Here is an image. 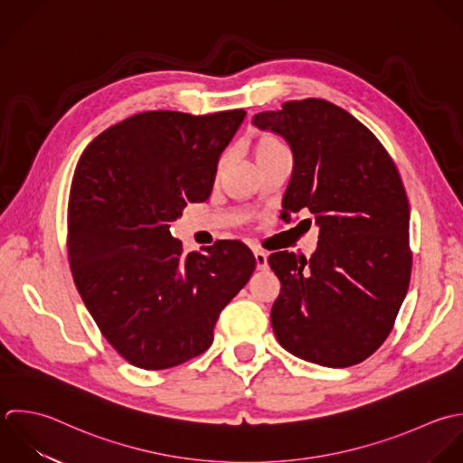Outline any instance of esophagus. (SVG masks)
<instances>
[{
  "label": "esophagus",
  "instance_id": "1",
  "mask_svg": "<svg viewBox=\"0 0 463 463\" xmlns=\"http://www.w3.org/2000/svg\"><path fill=\"white\" fill-rule=\"evenodd\" d=\"M254 258H256V269L258 270L269 269V260H267V254L263 250H254Z\"/></svg>",
  "mask_w": 463,
  "mask_h": 463
}]
</instances>
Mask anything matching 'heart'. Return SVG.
Instances as JSON below:
<instances>
[{"mask_svg": "<svg viewBox=\"0 0 463 463\" xmlns=\"http://www.w3.org/2000/svg\"><path fill=\"white\" fill-rule=\"evenodd\" d=\"M285 153H288L287 147L276 137H270V135L260 137L254 144V160H256V164L269 162V160H272L276 156H281Z\"/></svg>", "mask_w": 463, "mask_h": 463, "instance_id": "1", "label": "heart"}]
</instances>
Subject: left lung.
<instances>
[{"instance_id": "8db88e82", "label": "left lung", "mask_w": 463, "mask_h": 463, "mask_svg": "<svg viewBox=\"0 0 463 463\" xmlns=\"http://www.w3.org/2000/svg\"><path fill=\"white\" fill-rule=\"evenodd\" d=\"M252 122L294 153L281 218L308 209L319 225L310 260L269 256L281 281L274 334L308 363L359 364L390 335L410 287V202L399 169L361 120L325 99L288 100Z\"/></svg>"}]
</instances>
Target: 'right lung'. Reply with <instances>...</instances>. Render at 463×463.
Segmentation results:
<instances>
[{
    "label": "right lung",
    "mask_w": 463,
    "mask_h": 463,
    "mask_svg": "<svg viewBox=\"0 0 463 463\" xmlns=\"http://www.w3.org/2000/svg\"><path fill=\"white\" fill-rule=\"evenodd\" d=\"M245 109L137 113L91 140L68 198V263L106 341L129 364L167 370L203 354L256 260L220 240L184 254L169 222L213 191Z\"/></svg>",
    "instance_id": "add662e5"
}]
</instances>
